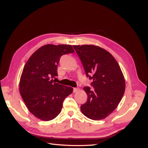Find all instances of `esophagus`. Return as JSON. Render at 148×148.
I'll use <instances>...</instances> for the list:
<instances>
[{
  "label": "esophagus",
  "mask_w": 148,
  "mask_h": 148,
  "mask_svg": "<svg viewBox=\"0 0 148 148\" xmlns=\"http://www.w3.org/2000/svg\"><path fill=\"white\" fill-rule=\"evenodd\" d=\"M78 90H79V88H75L73 89V92L74 93H75L77 92H78Z\"/></svg>",
  "instance_id": "obj_1"
}]
</instances>
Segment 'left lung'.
<instances>
[{
	"label": "left lung",
	"mask_w": 148,
	"mask_h": 148,
	"mask_svg": "<svg viewBox=\"0 0 148 148\" xmlns=\"http://www.w3.org/2000/svg\"><path fill=\"white\" fill-rule=\"evenodd\" d=\"M73 47L86 76L93 80L91 86L94 88L84 87L88 99L81 106V111L90 119H103L116 109L123 95L125 81L123 73L114 57L99 47L82 45Z\"/></svg>",
	"instance_id": "1"
}]
</instances>
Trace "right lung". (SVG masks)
<instances>
[{
    "mask_svg": "<svg viewBox=\"0 0 148 148\" xmlns=\"http://www.w3.org/2000/svg\"><path fill=\"white\" fill-rule=\"evenodd\" d=\"M71 45L47 44L27 61L19 84L20 95L29 112L42 121L55 118L73 89L54 82L60 57L74 53Z\"/></svg>",
    "mask_w": 148,
    "mask_h": 148,
    "instance_id": "obj_1",
    "label": "right lung"
}]
</instances>
